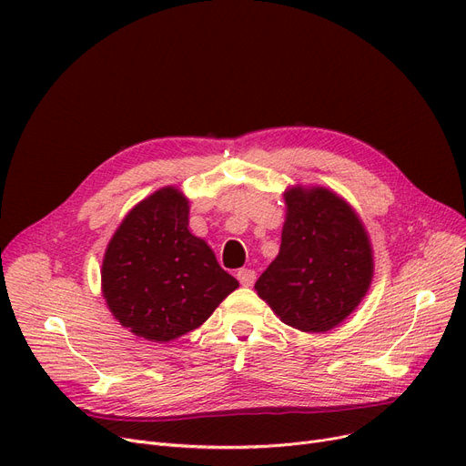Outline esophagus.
<instances>
[{"mask_svg": "<svg viewBox=\"0 0 466 466\" xmlns=\"http://www.w3.org/2000/svg\"><path fill=\"white\" fill-rule=\"evenodd\" d=\"M236 278L243 287H251L257 279V274H255V270H249V268H241V270H238Z\"/></svg>", "mask_w": 466, "mask_h": 466, "instance_id": "obj_1", "label": "esophagus"}]
</instances>
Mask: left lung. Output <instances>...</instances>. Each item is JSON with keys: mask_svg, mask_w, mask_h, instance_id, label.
<instances>
[{"mask_svg": "<svg viewBox=\"0 0 466 466\" xmlns=\"http://www.w3.org/2000/svg\"><path fill=\"white\" fill-rule=\"evenodd\" d=\"M281 248L255 283L279 319L329 332L355 311L374 276L372 243L355 209L327 187H289Z\"/></svg>", "mask_w": 466, "mask_h": 466, "instance_id": "1", "label": "left lung"}]
</instances>
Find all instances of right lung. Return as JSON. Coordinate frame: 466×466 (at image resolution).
I'll return each mask as SVG.
<instances>
[{"label":"right lung","mask_w":466,"mask_h":466,"mask_svg":"<svg viewBox=\"0 0 466 466\" xmlns=\"http://www.w3.org/2000/svg\"><path fill=\"white\" fill-rule=\"evenodd\" d=\"M188 209L179 188H158L122 218L102 262V295L115 319L158 344L204 325L239 285L190 234Z\"/></svg>","instance_id":"add662e5"}]
</instances>
